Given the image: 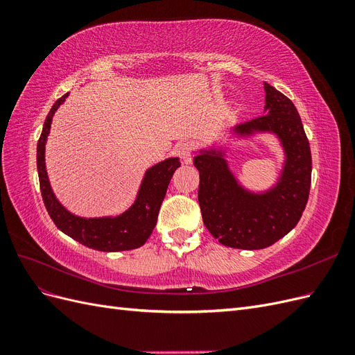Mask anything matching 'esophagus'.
Segmentation results:
<instances>
[{
	"instance_id": "1",
	"label": "esophagus",
	"mask_w": 355,
	"mask_h": 355,
	"mask_svg": "<svg viewBox=\"0 0 355 355\" xmlns=\"http://www.w3.org/2000/svg\"><path fill=\"white\" fill-rule=\"evenodd\" d=\"M192 149H194V145L191 142H184L178 146V154L179 157L185 161V163H191V155H192Z\"/></svg>"
}]
</instances>
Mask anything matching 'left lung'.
Wrapping results in <instances>:
<instances>
[{
    "label": "left lung",
    "mask_w": 355,
    "mask_h": 355,
    "mask_svg": "<svg viewBox=\"0 0 355 355\" xmlns=\"http://www.w3.org/2000/svg\"><path fill=\"white\" fill-rule=\"evenodd\" d=\"M263 115L230 127L227 139L196 151L200 171L198 202L202 222L220 244L243 250L270 247L292 231L305 210L311 187V149L293 102L263 83ZM271 134L284 151L282 167L271 187L252 190L227 161L234 141Z\"/></svg>",
    "instance_id": "8db88e82"
}]
</instances>
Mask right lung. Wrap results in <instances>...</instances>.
I'll return each mask as SVG.
<instances>
[{
    "mask_svg": "<svg viewBox=\"0 0 355 355\" xmlns=\"http://www.w3.org/2000/svg\"><path fill=\"white\" fill-rule=\"evenodd\" d=\"M69 93L62 96L46 118L42 133L37 146V168L41 187V196L46 209L56 227L90 249L99 252H123L137 249L146 243L153 234L158 211L163 202L170 179L180 166L179 157H170L146 168L133 202L124 211L106 216L85 218L69 211L51 188L46 167V144L50 135L51 121L60 105L67 101Z\"/></svg>",
    "mask_w": 355,
    "mask_h": 355,
    "instance_id": "1",
    "label": "right lung"
}]
</instances>
